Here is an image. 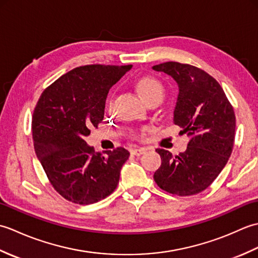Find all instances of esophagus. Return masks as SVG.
I'll return each instance as SVG.
<instances>
[{
    "label": "esophagus",
    "mask_w": 258,
    "mask_h": 258,
    "mask_svg": "<svg viewBox=\"0 0 258 258\" xmlns=\"http://www.w3.org/2000/svg\"><path fill=\"white\" fill-rule=\"evenodd\" d=\"M145 152H146L145 149H132L131 150V153H132V154L135 156H141L142 154H144Z\"/></svg>",
    "instance_id": "1"
}]
</instances>
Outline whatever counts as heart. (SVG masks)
I'll return each instance as SVG.
<instances>
[{
    "instance_id": "heart-1",
    "label": "heart",
    "mask_w": 258,
    "mask_h": 258,
    "mask_svg": "<svg viewBox=\"0 0 258 258\" xmlns=\"http://www.w3.org/2000/svg\"><path fill=\"white\" fill-rule=\"evenodd\" d=\"M136 90L146 103L155 98L164 97V87L162 83L152 76H144L140 79L136 83Z\"/></svg>"
}]
</instances>
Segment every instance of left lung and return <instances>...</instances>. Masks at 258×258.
I'll use <instances>...</instances> for the list:
<instances>
[{"mask_svg":"<svg viewBox=\"0 0 258 258\" xmlns=\"http://www.w3.org/2000/svg\"><path fill=\"white\" fill-rule=\"evenodd\" d=\"M176 82L178 95L173 123L190 136L187 149L173 156L157 149L162 165L154 180L164 190L179 196L201 193L210 186L232 154L235 139L234 109L218 82L201 69L166 62L152 68Z\"/></svg>","mask_w":258,"mask_h":258,"instance_id":"obj_1","label":"left lung"}]
</instances>
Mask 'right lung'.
Instances as JSON below:
<instances>
[{
    "instance_id": "add662e5",
    "label": "right lung",
    "mask_w": 258,
    "mask_h": 258,
    "mask_svg": "<svg viewBox=\"0 0 258 258\" xmlns=\"http://www.w3.org/2000/svg\"><path fill=\"white\" fill-rule=\"evenodd\" d=\"M132 65L93 64L76 68L44 90L32 117L38 161L57 193L89 205L111 195L128 151L117 147L96 153L85 136L104 118L109 89Z\"/></svg>"
}]
</instances>
